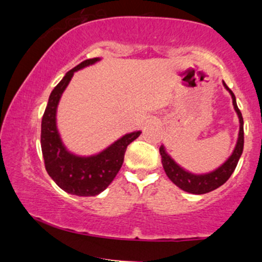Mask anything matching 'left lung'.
<instances>
[{
    "instance_id": "obj_1",
    "label": "left lung",
    "mask_w": 262,
    "mask_h": 262,
    "mask_svg": "<svg viewBox=\"0 0 262 262\" xmlns=\"http://www.w3.org/2000/svg\"><path fill=\"white\" fill-rule=\"evenodd\" d=\"M224 87L226 88V91H229L230 96L232 99V105H234L235 112H236L238 117V136H237V142L235 145L234 150L228 159L225 160L219 168H216L215 170L209 171L205 174H194L190 171L185 170L183 166H180L173 158L170 157L165 150V146L162 145L159 148V153L162 155V164L163 168L165 170L166 175H168L169 179L173 182L175 185L179 186L180 189L184 191L191 192V194H206V192L215 190L219 186L223 185L224 183H226V180L231 177V174L234 173L235 168H236L238 159H240L241 154H243L244 149V119L241 116L240 109L237 108L236 104V98H235L234 93L230 89L228 85L225 84V82H223Z\"/></svg>"
}]
</instances>
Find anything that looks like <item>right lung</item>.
Here are the masks:
<instances>
[{"instance_id":"add662e5","label":"right lung","mask_w":262,"mask_h":262,"mask_svg":"<svg viewBox=\"0 0 262 262\" xmlns=\"http://www.w3.org/2000/svg\"><path fill=\"white\" fill-rule=\"evenodd\" d=\"M100 61L85 59L66 73L63 79L52 91L42 117L41 148L46 170L53 182L66 192L78 196H94L107 189L122 168L126 146L142 132H132L116 140L99 153L82 157L71 153L63 144L57 128V107L63 92L70 84L74 72Z\"/></svg>"}]
</instances>
